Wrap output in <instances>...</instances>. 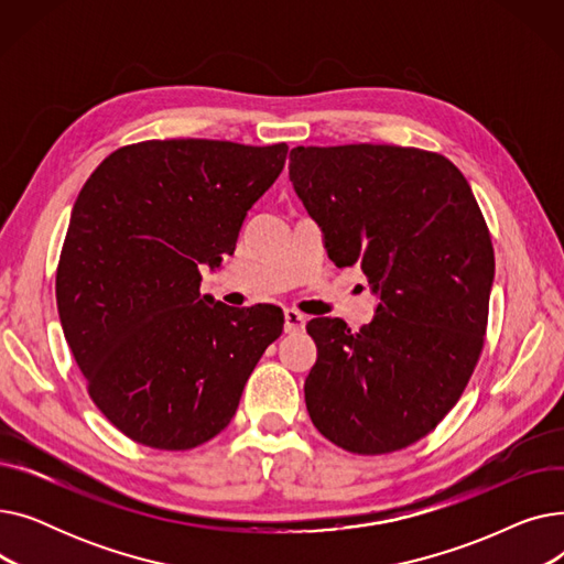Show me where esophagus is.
<instances>
[{"instance_id":"1","label":"esophagus","mask_w":564,"mask_h":564,"mask_svg":"<svg viewBox=\"0 0 564 564\" xmlns=\"http://www.w3.org/2000/svg\"><path fill=\"white\" fill-rule=\"evenodd\" d=\"M306 327V315H302L300 311L288 308L285 311V334H297Z\"/></svg>"}]
</instances>
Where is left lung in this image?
Here are the masks:
<instances>
[{"mask_svg":"<svg viewBox=\"0 0 564 564\" xmlns=\"http://www.w3.org/2000/svg\"><path fill=\"white\" fill-rule=\"evenodd\" d=\"M290 181L329 258L359 264L379 294L359 332L308 322V416L343 451H402L457 404L480 359L494 283L480 205L451 160L387 143L297 145Z\"/></svg>","mask_w":564,"mask_h":564,"instance_id":"obj_1","label":"left lung"}]
</instances>
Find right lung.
I'll use <instances>...</instances> for the list:
<instances>
[{
    "label": "right lung",
    "instance_id": "add662e5",
    "mask_svg": "<svg viewBox=\"0 0 564 564\" xmlns=\"http://www.w3.org/2000/svg\"><path fill=\"white\" fill-rule=\"evenodd\" d=\"M285 155V143L151 139L118 148L84 183L56 308L88 395L132 441L189 451L217 436L281 336V308L215 302L198 267L235 251Z\"/></svg>",
    "mask_w": 564,
    "mask_h": 564
}]
</instances>
